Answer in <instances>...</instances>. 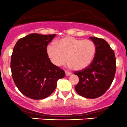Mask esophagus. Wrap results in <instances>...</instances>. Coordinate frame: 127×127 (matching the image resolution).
<instances>
[{"instance_id":"34e87169","label":"esophagus","mask_w":127,"mask_h":127,"mask_svg":"<svg viewBox=\"0 0 127 127\" xmlns=\"http://www.w3.org/2000/svg\"><path fill=\"white\" fill-rule=\"evenodd\" d=\"M71 74V73L70 72V71H65V75H66V76H69V75H70Z\"/></svg>"}]
</instances>
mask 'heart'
<instances>
[{"label":"heart","instance_id":"heart-1","mask_svg":"<svg viewBox=\"0 0 127 127\" xmlns=\"http://www.w3.org/2000/svg\"><path fill=\"white\" fill-rule=\"evenodd\" d=\"M96 47L90 39H82L68 36L61 39L47 46V57L55 66H61L65 62L76 70L86 68L92 62L95 56Z\"/></svg>","mask_w":127,"mask_h":127}]
</instances>
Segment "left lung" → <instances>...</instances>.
Segmentation results:
<instances>
[{"label": "left lung", "mask_w": 127, "mask_h": 127, "mask_svg": "<svg viewBox=\"0 0 127 127\" xmlns=\"http://www.w3.org/2000/svg\"><path fill=\"white\" fill-rule=\"evenodd\" d=\"M96 47L95 58L86 68L74 72L79 78L75 89L80 96L95 99L103 95L112 83L116 71L114 51L104 39L90 37Z\"/></svg>", "instance_id": "1"}]
</instances>
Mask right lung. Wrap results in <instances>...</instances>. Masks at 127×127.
I'll use <instances>...</instances> for the list:
<instances>
[{"label":"right lung","instance_id":"right-lung-1","mask_svg":"<svg viewBox=\"0 0 127 127\" xmlns=\"http://www.w3.org/2000/svg\"><path fill=\"white\" fill-rule=\"evenodd\" d=\"M56 34L32 33L20 39L13 47L10 68L19 91L32 99H42L56 90L65 71L47 57L46 49Z\"/></svg>","mask_w":127,"mask_h":127}]
</instances>
